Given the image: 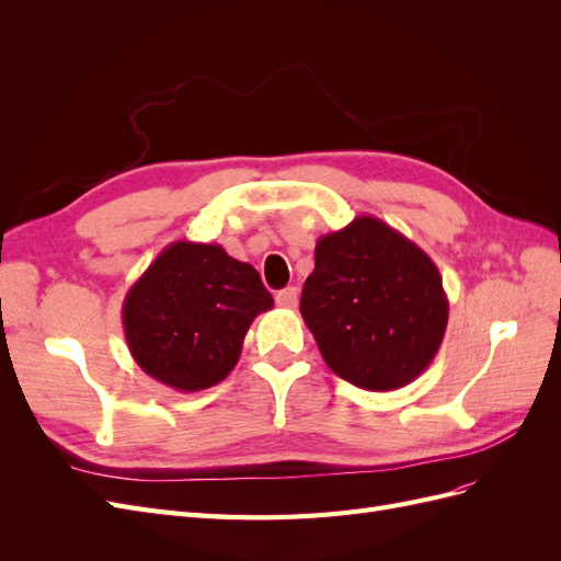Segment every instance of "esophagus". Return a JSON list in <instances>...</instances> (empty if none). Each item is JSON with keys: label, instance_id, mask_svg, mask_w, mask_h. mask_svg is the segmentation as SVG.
I'll list each match as a JSON object with an SVG mask.
<instances>
[{"label": "esophagus", "instance_id": "1", "mask_svg": "<svg viewBox=\"0 0 561 561\" xmlns=\"http://www.w3.org/2000/svg\"><path fill=\"white\" fill-rule=\"evenodd\" d=\"M276 304H278V307H283V309H297V304H299V290H297V287H285V290H280L276 295Z\"/></svg>", "mask_w": 561, "mask_h": 561}]
</instances>
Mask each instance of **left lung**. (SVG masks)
<instances>
[{
    "mask_svg": "<svg viewBox=\"0 0 561 561\" xmlns=\"http://www.w3.org/2000/svg\"><path fill=\"white\" fill-rule=\"evenodd\" d=\"M299 311L336 377L386 393L433 363L449 299L426 252L379 217L360 215L318 239Z\"/></svg>",
    "mask_w": 561,
    "mask_h": 561,
    "instance_id": "8db88e82",
    "label": "left lung"
}]
</instances>
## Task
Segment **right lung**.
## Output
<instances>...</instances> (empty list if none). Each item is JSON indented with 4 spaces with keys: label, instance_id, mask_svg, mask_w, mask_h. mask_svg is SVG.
<instances>
[{
    "label": "right lung",
    "instance_id": "obj_1",
    "mask_svg": "<svg viewBox=\"0 0 561 561\" xmlns=\"http://www.w3.org/2000/svg\"><path fill=\"white\" fill-rule=\"evenodd\" d=\"M271 307L274 297L252 264L217 243L175 241L130 285L122 320L145 375L194 393L227 379L252 320Z\"/></svg>",
    "mask_w": 561,
    "mask_h": 561
}]
</instances>
